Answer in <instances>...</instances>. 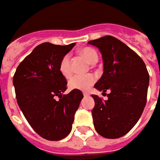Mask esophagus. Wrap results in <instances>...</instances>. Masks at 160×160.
Masks as SVG:
<instances>
[{
  "label": "esophagus",
  "instance_id": "34e87169",
  "mask_svg": "<svg viewBox=\"0 0 160 160\" xmlns=\"http://www.w3.org/2000/svg\"><path fill=\"white\" fill-rule=\"evenodd\" d=\"M83 96H84V97H87V96H88V94L87 92H83Z\"/></svg>",
  "mask_w": 160,
  "mask_h": 160
}]
</instances>
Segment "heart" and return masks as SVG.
Segmentation results:
<instances>
[{
	"label": "heart",
	"instance_id": "1",
	"mask_svg": "<svg viewBox=\"0 0 160 160\" xmlns=\"http://www.w3.org/2000/svg\"><path fill=\"white\" fill-rule=\"evenodd\" d=\"M80 53L87 60L88 62L90 64H95L98 61V54L92 48H83L80 51ZM59 70L61 74L64 78H69L72 74L71 70V63H70V57L69 55H65L60 62ZM96 81V78L93 75H87V76H73L69 80L68 86L71 89L76 90H87L89 87H91Z\"/></svg>",
	"mask_w": 160,
	"mask_h": 160
}]
</instances>
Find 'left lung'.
<instances>
[{
    "mask_svg": "<svg viewBox=\"0 0 160 160\" xmlns=\"http://www.w3.org/2000/svg\"><path fill=\"white\" fill-rule=\"evenodd\" d=\"M88 44L98 48L104 65V72L94 88L102 94L110 91L108 100L91 96L95 101L94 126L99 135L117 139L129 132L142 114L149 73L142 59L119 39L105 36Z\"/></svg>",
    "mask_w": 160,
    "mask_h": 160,
    "instance_id": "obj_1",
    "label": "left lung"
}]
</instances>
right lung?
<instances>
[{"mask_svg":"<svg viewBox=\"0 0 160 160\" xmlns=\"http://www.w3.org/2000/svg\"><path fill=\"white\" fill-rule=\"evenodd\" d=\"M75 45L43 43L18 66L13 77L16 98L25 118L45 140L60 141L71 132L83 98L80 90L64 94L67 81L60 62Z\"/></svg>","mask_w":160,"mask_h":160,"instance_id":"right-lung-1","label":"right lung"}]
</instances>
